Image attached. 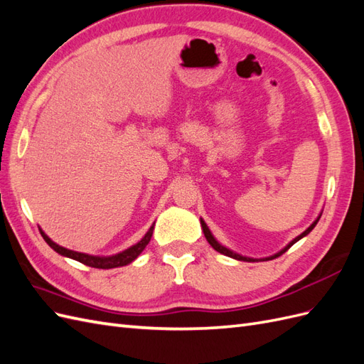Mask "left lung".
<instances>
[{
	"mask_svg": "<svg viewBox=\"0 0 364 364\" xmlns=\"http://www.w3.org/2000/svg\"><path fill=\"white\" fill-rule=\"evenodd\" d=\"M321 215L322 214H318L317 215V218L314 220V222L308 226L304 232L301 234V235H297L296 238H293L290 243L285 246V247H282L279 252H277V253H273V255H270V257H266V258H250V257H243V255H240V253H237V252H234V250H230V249H228L226 246H223V245H220L218 241L215 240V237L213 235V232L211 230H209V228L206 226V223H205V220L203 218H200V225H202V229H203V234H205V237H206V240H208V243L211 245L217 252H220V253H223V255H226V257H229V258H234V259H238V261H246V262H257V261H269V259H273V258H278V257H281L284 252H287L294 243H297V241H299L301 238H304V237H306L308 234L311 232V230L314 229V226L317 225V222H318V218H321Z\"/></svg>",
	"mask_w": 364,
	"mask_h": 364,
	"instance_id": "1",
	"label": "left lung"
}]
</instances>
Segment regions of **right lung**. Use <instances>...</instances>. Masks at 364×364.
<instances>
[{"label":"right lung","mask_w":364,"mask_h":364,"mask_svg":"<svg viewBox=\"0 0 364 364\" xmlns=\"http://www.w3.org/2000/svg\"><path fill=\"white\" fill-rule=\"evenodd\" d=\"M153 229H155V223L150 226V229L147 230V234L142 237L136 245L130 246L129 249L119 252V253H115V255H111V257L87 255V253H82V252H75V250H70L67 247H62L58 243H54V241L46 232H43L42 229H39V230H41V235L43 237V240L47 241V245L53 250H56L59 255L71 258V259H75V261L85 264V266L95 267V269H115V267L127 266V264H130L132 261L136 259L141 255V252L146 249V246L149 245V241H150V238L153 235Z\"/></svg>","instance_id":"obj_1"}]
</instances>
